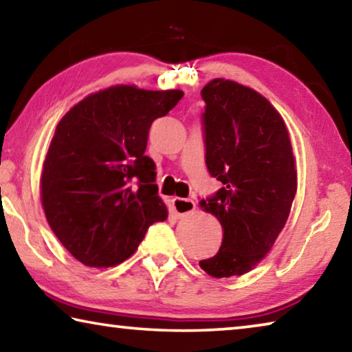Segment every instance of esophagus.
I'll use <instances>...</instances> for the list:
<instances>
[{
	"label": "esophagus",
	"mask_w": 352,
	"mask_h": 352,
	"mask_svg": "<svg viewBox=\"0 0 352 352\" xmlns=\"http://www.w3.org/2000/svg\"><path fill=\"white\" fill-rule=\"evenodd\" d=\"M172 208H174V212L178 219H184L195 210V204L190 199L175 197L172 200Z\"/></svg>",
	"instance_id": "1"
}]
</instances>
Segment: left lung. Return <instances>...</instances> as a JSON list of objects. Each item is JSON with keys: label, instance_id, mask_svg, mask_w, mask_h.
<instances>
[{"label": "left lung", "instance_id": "left-lung-1", "mask_svg": "<svg viewBox=\"0 0 352 352\" xmlns=\"http://www.w3.org/2000/svg\"><path fill=\"white\" fill-rule=\"evenodd\" d=\"M201 98L206 168L222 188L199 205L219 220L223 239L199 265L214 278H230L252 270L287 222L295 158L281 115L258 91L214 79Z\"/></svg>", "mask_w": 352, "mask_h": 352}]
</instances>
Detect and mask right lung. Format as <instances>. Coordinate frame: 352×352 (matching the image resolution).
Wrapping results in <instances>:
<instances>
[{
    "label": "right lung",
    "instance_id": "1",
    "mask_svg": "<svg viewBox=\"0 0 352 352\" xmlns=\"http://www.w3.org/2000/svg\"><path fill=\"white\" fill-rule=\"evenodd\" d=\"M182 98L180 90L116 85L87 96L57 124L41 172V204L57 239L82 264H121L148 226L168 219L157 168L144 152L152 122Z\"/></svg>",
    "mask_w": 352,
    "mask_h": 352
}]
</instances>
